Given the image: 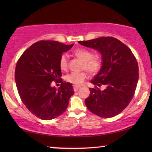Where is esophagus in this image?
<instances>
[{
    "label": "esophagus",
    "mask_w": 152,
    "mask_h": 152,
    "mask_svg": "<svg viewBox=\"0 0 152 152\" xmlns=\"http://www.w3.org/2000/svg\"><path fill=\"white\" fill-rule=\"evenodd\" d=\"M80 86H74V87H73L74 91V92L78 91V90L80 89Z\"/></svg>",
    "instance_id": "obj_1"
}]
</instances>
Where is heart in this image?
I'll use <instances>...</instances> for the list:
<instances>
[{
    "mask_svg": "<svg viewBox=\"0 0 152 152\" xmlns=\"http://www.w3.org/2000/svg\"><path fill=\"white\" fill-rule=\"evenodd\" d=\"M74 54L77 58L83 61L82 68L85 69L91 74H96L101 70L102 66L101 59L94 56L92 51L84 48L76 49L74 51ZM59 65L61 70L66 71L68 68V58L66 53L60 56ZM87 78V74L85 72H71L66 76V80L76 86H80L84 83Z\"/></svg>",
    "mask_w": 152,
    "mask_h": 152,
    "instance_id": "heart-1",
    "label": "heart"
}]
</instances>
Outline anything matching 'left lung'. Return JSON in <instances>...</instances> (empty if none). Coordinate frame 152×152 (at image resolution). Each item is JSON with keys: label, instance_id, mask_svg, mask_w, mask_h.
<instances>
[{"label": "left lung", "instance_id": "left-lung-1", "mask_svg": "<svg viewBox=\"0 0 152 152\" xmlns=\"http://www.w3.org/2000/svg\"><path fill=\"white\" fill-rule=\"evenodd\" d=\"M85 47L97 50L102 56V67L91 80L85 104L90 111L103 118L113 117L128 106L134 96L139 78L137 60L132 50L119 39L102 37L79 41ZM105 85L101 91L99 87Z\"/></svg>", "mask_w": 152, "mask_h": 152}]
</instances>
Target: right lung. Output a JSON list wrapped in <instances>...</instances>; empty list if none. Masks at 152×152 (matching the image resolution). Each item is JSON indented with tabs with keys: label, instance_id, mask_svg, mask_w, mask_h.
Returning a JSON list of instances; mask_svg holds the SVG:
<instances>
[{
	"label": "right lung",
	"instance_id": "obj_1",
	"mask_svg": "<svg viewBox=\"0 0 152 152\" xmlns=\"http://www.w3.org/2000/svg\"><path fill=\"white\" fill-rule=\"evenodd\" d=\"M73 45L39 41L25 50L17 61L15 79L20 99L41 119L51 120L61 115L74 94L72 84L62 82L59 65L61 54ZM53 81L61 83L58 90L51 86Z\"/></svg>",
	"mask_w": 152,
	"mask_h": 152
}]
</instances>
